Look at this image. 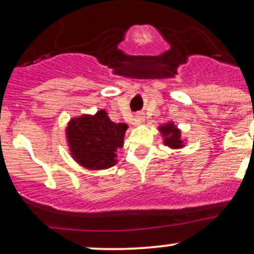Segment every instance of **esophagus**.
<instances>
[{
	"mask_svg": "<svg viewBox=\"0 0 254 254\" xmlns=\"http://www.w3.org/2000/svg\"><path fill=\"white\" fill-rule=\"evenodd\" d=\"M136 121H137V123H143V122H144V115H143V113H142V112L137 113Z\"/></svg>",
	"mask_w": 254,
	"mask_h": 254,
	"instance_id": "esophagus-1",
	"label": "esophagus"
}]
</instances>
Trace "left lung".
I'll return each mask as SVG.
<instances>
[{"mask_svg": "<svg viewBox=\"0 0 254 254\" xmlns=\"http://www.w3.org/2000/svg\"><path fill=\"white\" fill-rule=\"evenodd\" d=\"M162 135L165 138V144L171 148H180L182 147V141H180V131L177 130L173 124H167L166 127H162L161 129Z\"/></svg>", "mask_w": 254, "mask_h": 254, "instance_id": "left-lung-1", "label": "left lung"}]
</instances>
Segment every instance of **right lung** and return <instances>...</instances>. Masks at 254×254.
Instances as JSON below:
<instances>
[{
	"label": "right lung",
	"mask_w": 254,
	"mask_h": 254,
	"mask_svg": "<svg viewBox=\"0 0 254 254\" xmlns=\"http://www.w3.org/2000/svg\"><path fill=\"white\" fill-rule=\"evenodd\" d=\"M127 127V124L111 122L105 111L72 119L66 129L72 156L78 164L92 170L111 167L123 145Z\"/></svg>",
	"instance_id": "right-lung-1"
}]
</instances>
